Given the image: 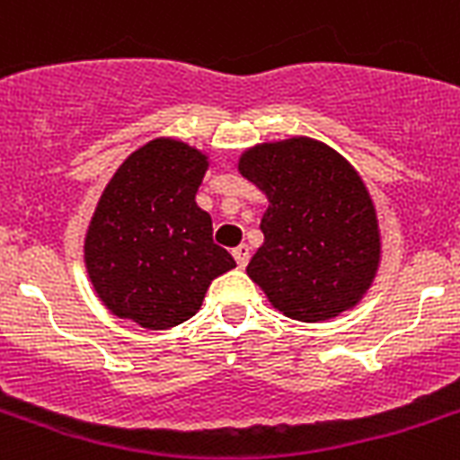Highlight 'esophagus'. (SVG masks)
<instances>
[{"mask_svg": "<svg viewBox=\"0 0 460 460\" xmlns=\"http://www.w3.org/2000/svg\"><path fill=\"white\" fill-rule=\"evenodd\" d=\"M233 256H234V261H237V266H240V268L247 266V263H249V247H247V244H240V247H234Z\"/></svg>", "mask_w": 460, "mask_h": 460, "instance_id": "esophagus-1", "label": "esophagus"}]
</instances>
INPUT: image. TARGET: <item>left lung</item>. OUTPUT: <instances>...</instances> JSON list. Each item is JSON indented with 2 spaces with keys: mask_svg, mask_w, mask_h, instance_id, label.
Here are the masks:
<instances>
[{
  "mask_svg": "<svg viewBox=\"0 0 460 460\" xmlns=\"http://www.w3.org/2000/svg\"><path fill=\"white\" fill-rule=\"evenodd\" d=\"M237 171L268 199L247 275L270 306L299 323L358 306L382 263L377 208L358 171L306 135L249 146Z\"/></svg>",
  "mask_w": 460,
  "mask_h": 460,
  "instance_id": "left-lung-1",
  "label": "left lung"
}]
</instances>
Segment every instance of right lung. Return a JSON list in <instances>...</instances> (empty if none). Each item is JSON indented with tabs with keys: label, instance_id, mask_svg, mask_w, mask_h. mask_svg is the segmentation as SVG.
<instances>
[{
	"label": "right lung",
	"instance_id": "obj_1",
	"mask_svg": "<svg viewBox=\"0 0 460 460\" xmlns=\"http://www.w3.org/2000/svg\"><path fill=\"white\" fill-rule=\"evenodd\" d=\"M208 154L156 137L128 156L106 182L83 242L99 301L145 330L175 328L201 308L234 259L211 237V216L197 204Z\"/></svg>",
	"mask_w": 460,
	"mask_h": 460
}]
</instances>
